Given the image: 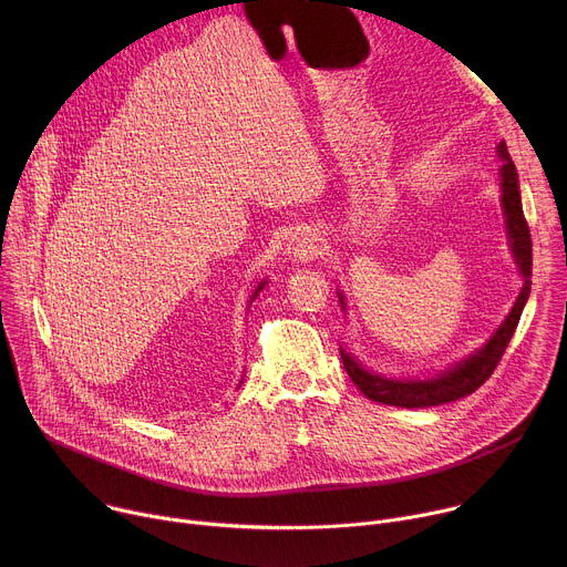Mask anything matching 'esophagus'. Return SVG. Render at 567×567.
I'll list each match as a JSON object with an SVG mask.
<instances>
[{
  "mask_svg": "<svg viewBox=\"0 0 567 567\" xmlns=\"http://www.w3.org/2000/svg\"><path fill=\"white\" fill-rule=\"evenodd\" d=\"M320 254V237L311 228L296 230L287 241V256L291 262H307Z\"/></svg>",
  "mask_w": 567,
  "mask_h": 567,
  "instance_id": "1",
  "label": "esophagus"
}]
</instances>
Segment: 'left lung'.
<instances>
[{
	"mask_svg": "<svg viewBox=\"0 0 567 567\" xmlns=\"http://www.w3.org/2000/svg\"><path fill=\"white\" fill-rule=\"evenodd\" d=\"M498 158L503 161V166H501V193H503L501 206L505 213L507 241H509L512 258L523 278V287H520V293H518L512 311L505 316V320L492 334V339L480 350H475L466 359L457 361L455 365H451L433 377H401V379L385 377V374L368 370L357 357H352L346 348H341V359H343L346 372L350 374L354 385L368 399L385 403V406H399V409L440 406V403L457 401V399L475 392L484 381L494 374L498 361L503 359V354L518 328L520 313L525 309V302H527L529 289H532V237H529V226L523 215L518 173H516V166H514V161H512L505 143H498ZM339 302H341L343 311H348V302H346V296L341 289H339Z\"/></svg>",
	"mask_w": 567,
	"mask_h": 567,
	"instance_id": "obj_1",
	"label": "left lung"
}]
</instances>
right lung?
I'll return each instance as SVG.
<instances>
[{
	"mask_svg": "<svg viewBox=\"0 0 567 567\" xmlns=\"http://www.w3.org/2000/svg\"><path fill=\"white\" fill-rule=\"evenodd\" d=\"M265 285H267V280H262V282H258V287H256V291H254V296H251V300H249V302H254V300H256V296H258V293H260V291H262V287H265ZM241 381H245V379H241ZM241 381H239V383H241Z\"/></svg>",
	"mask_w": 567,
	"mask_h": 567,
	"instance_id": "right-lung-1",
	"label": "right lung"
}]
</instances>
